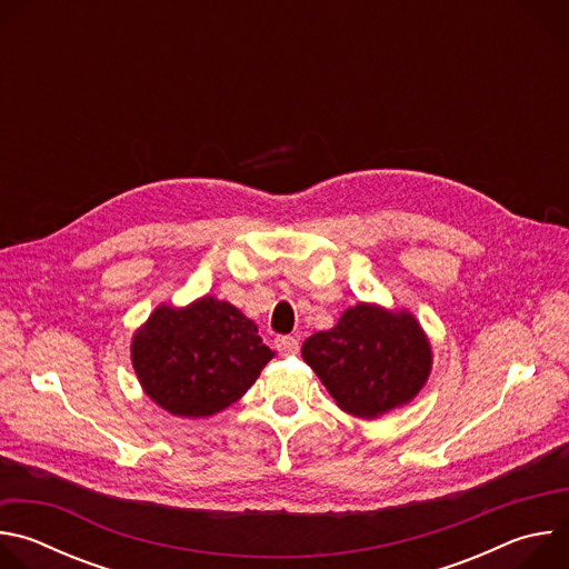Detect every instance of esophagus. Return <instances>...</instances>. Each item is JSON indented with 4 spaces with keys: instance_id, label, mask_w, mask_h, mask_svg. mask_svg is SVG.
Segmentation results:
<instances>
[{
    "instance_id": "esophagus-1",
    "label": "esophagus",
    "mask_w": 569,
    "mask_h": 569,
    "mask_svg": "<svg viewBox=\"0 0 569 569\" xmlns=\"http://www.w3.org/2000/svg\"><path fill=\"white\" fill-rule=\"evenodd\" d=\"M277 349L281 356H295L299 351V340L292 336H283L277 340Z\"/></svg>"
}]
</instances>
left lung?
<instances>
[{
    "mask_svg": "<svg viewBox=\"0 0 569 569\" xmlns=\"http://www.w3.org/2000/svg\"><path fill=\"white\" fill-rule=\"evenodd\" d=\"M301 358L358 419H378L417 398L432 371V347L410 310L360 301L331 331L310 336Z\"/></svg>",
    "mask_w": 569,
    "mask_h": 569,
    "instance_id": "obj_1",
    "label": "left lung"
}]
</instances>
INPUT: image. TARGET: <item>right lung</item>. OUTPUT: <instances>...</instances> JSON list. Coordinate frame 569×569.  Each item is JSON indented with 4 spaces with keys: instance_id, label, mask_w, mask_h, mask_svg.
I'll use <instances>...</instances> for the list:
<instances>
[{
    "instance_id": "add662e5",
    "label": "right lung",
    "mask_w": 569,
    "mask_h": 569,
    "mask_svg": "<svg viewBox=\"0 0 569 569\" xmlns=\"http://www.w3.org/2000/svg\"><path fill=\"white\" fill-rule=\"evenodd\" d=\"M274 358L257 323L204 295L159 303L132 336L130 360L143 393L173 417L207 419L246 393Z\"/></svg>"
}]
</instances>
